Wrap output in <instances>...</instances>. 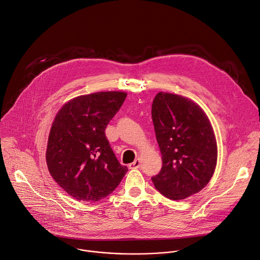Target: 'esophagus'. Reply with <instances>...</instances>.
Wrapping results in <instances>:
<instances>
[{"instance_id":"esophagus-1","label":"esophagus","mask_w":260,"mask_h":260,"mask_svg":"<svg viewBox=\"0 0 260 260\" xmlns=\"http://www.w3.org/2000/svg\"><path fill=\"white\" fill-rule=\"evenodd\" d=\"M140 165H141V160H140V158H137V159H135V161H133L132 164L128 165V168L129 169H138L140 167Z\"/></svg>"}]
</instances>
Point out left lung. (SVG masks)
I'll list each match as a JSON object with an SVG mask.
<instances>
[{
    "instance_id": "obj_1",
    "label": "left lung",
    "mask_w": 260,
    "mask_h": 260,
    "mask_svg": "<svg viewBox=\"0 0 260 260\" xmlns=\"http://www.w3.org/2000/svg\"><path fill=\"white\" fill-rule=\"evenodd\" d=\"M151 116L162 167L151 177L156 190L171 200L192 196L214 175L218 148L214 129L193 101L158 92Z\"/></svg>"
}]
</instances>
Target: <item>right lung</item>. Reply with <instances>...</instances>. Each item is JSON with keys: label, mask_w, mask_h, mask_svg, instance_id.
<instances>
[{"label": "right lung", "mask_w": 260, "mask_h": 260, "mask_svg": "<svg viewBox=\"0 0 260 260\" xmlns=\"http://www.w3.org/2000/svg\"><path fill=\"white\" fill-rule=\"evenodd\" d=\"M125 98L126 93L119 91L91 93L69 101L56 115L46 164L55 181L73 198L100 201L115 190L127 172L105 133Z\"/></svg>", "instance_id": "right-lung-1"}]
</instances>
